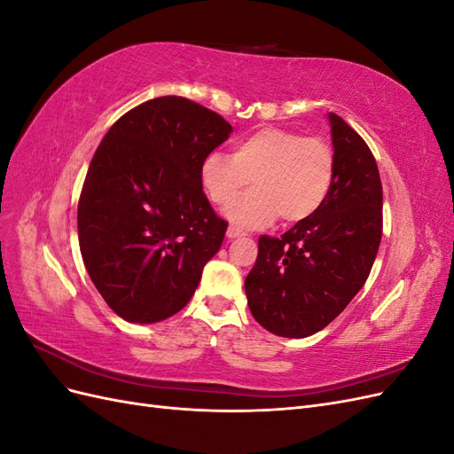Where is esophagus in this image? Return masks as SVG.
Returning <instances> with one entry per match:
<instances>
[{"instance_id":"esophagus-1","label":"esophagus","mask_w":454,"mask_h":454,"mask_svg":"<svg viewBox=\"0 0 454 454\" xmlns=\"http://www.w3.org/2000/svg\"><path fill=\"white\" fill-rule=\"evenodd\" d=\"M227 237H229V239H239V237H246V232H244L242 229L235 227V225H231V227L227 229Z\"/></svg>"}]
</instances>
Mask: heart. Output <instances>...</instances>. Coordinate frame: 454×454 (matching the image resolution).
Wrapping results in <instances>:
<instances>
[{"label":"heart","instance_id":"heart-1","mask_svg":"<svg viewBox=\"0 0 454 454\" xmlns=\"http://www.w3.org/2000/svg\"><path fill=\"white\" fill-rule=\"evenodd\" d=\"M335 151L324 138L287 129H261L232 144L231 157L212 151L200 162L206 199L225 208L247 188L254 191L229 206L225 215L244 229L265 227L280 215L301 223L318 212L332 193Z\"/></svg>","mask_w":454,"mask_h":454}]
</instances>
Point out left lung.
Listing matches in <instances>:
<instances>
[{"instance_id":"1","label":"left lung","mask_w":454,"mask_h":454,"mask_svg":"<svg viewBox=\"0 0 454 454\" xmlns=\"http://www.w3.org/2000/svg\"><path fill=\"white\" fill-rule=\"evenodd\" d=\"M335 180L322 208L282 237H259L244 287L254 318L278 337H309L362 290L382 237V184L362 136L329 114Z\"/></svg>"}]
</instances>
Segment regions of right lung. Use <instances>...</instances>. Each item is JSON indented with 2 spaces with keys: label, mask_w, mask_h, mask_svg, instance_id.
<instances>
[{
  "label": "right lung",
  "mask_w": 454,
  "mask_h": 454,
  "mask_svg": "<svg viewBox=\"0 0 454 454\" xmlns=\"http://www.w3.org/2000/svg\"><path fill=\"white\" fill-rule=\"evenodd\" d=\"M231 132L212 109L160 96L117 119L96 149L77 204L79 248L122 320H167L193 297L227 231L199 168Z\"/></svg>",
  "instance_id": "1"
}]
</instances>
